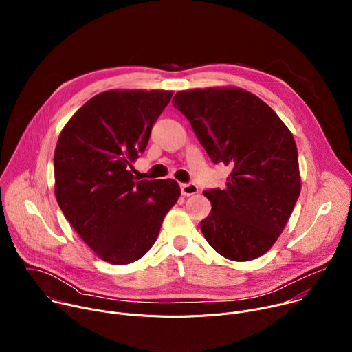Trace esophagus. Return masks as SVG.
Wrapping results in <instances>:
<instances>
[{
	"label": "esophagus",
	"mask_w": 352,
	"mask_h": 352,
	"mask_svg": "<svg viewBox=\"0 0 352 352\" xmlns=\"http://www.w3.org/2000/svg\"><path fill=\"white\" fill-rule=\"evenodd\" d=\"M199 192V188L195 184H182L181 185V193L184 196H192Z\"/></svg>",
	"instance_id": "obj_1"
}]
</instances>
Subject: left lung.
I'll list each match as a JSON object with an SVG mask.
<instances>
[{
	"label": "left lung",
	"instance_id": "left-lung-1",
	"mask_svg": "<svg viewBox=\"0 0 352 352\" xmlns=\"http://www.w3.org/2000/svg\"><path fill=\"white\" fill-rule=\"evenodd\" d=\"M173 104L212 162L231 168L224 189L204 192L212 204L210 214L200 221L206 241L234 262L265 255L300 193L291 131L262 98L241 87L181 90Z\"/></svg>",
	"mask_w": 352,
	"mask_h": 352
}]
</instances>
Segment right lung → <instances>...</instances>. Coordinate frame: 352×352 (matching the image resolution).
I'll return each mask as SVG.
<instances>
[{
	"label": "right lung",
	"instance_id": "obj_1",
	"mask_svg": "<svg viewBox=\"0 0 352 352\" xmlns=\"http://www.w3.org/2000/svg\"><path fill=\"white\" fill-rule=\"evenodd\" d=\"M171 97V90L98 93L60 133L56 199L85 243L111 265L146 255L181 195L174 179L136 182L131 171Z\"/></svg>",
	"mask_w": 352,
	"mask_h": 352
}]
</instances>
